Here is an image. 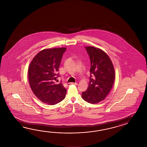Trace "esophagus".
I'll use <instances>...</instances> for the list:
<instances>
[{
  "label": "esophagus",
  "instance_id": "34e87169",
  "mask_svg": "<svg viewBox=\"0 0 147 147\" xmlns=\"http://www.w3.org/2000/svg\"><path fill=\"white\" fill-rule=\"evenodd\" d=\"M71 84H74V85H77V83H76V82H70V83H68V84H67V86H69L70 85H71Z\"/></svg>",
  "mask_w": 147,
  "mask_h": 147
}]
</instances>
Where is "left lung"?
<instances>
[{"label":"left lung","mask_w":147,"mask_h":147,"mask_svg":"<svg viewBox=\"0 0 147 147\" xmlns=\"http://www.w3.org/2000/svg\"><path fill=\"white\" fill-rule=\"evenodd\" d=\"M90 60V81L82 97L88 102L97 103L108 96L115 81V73L111 60L106 53L97 48L85 47Z\"/></svg>","instance_id":"8db88e82"}]
</instances>
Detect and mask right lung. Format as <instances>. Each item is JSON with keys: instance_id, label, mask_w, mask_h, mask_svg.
<instances>
[{"instance_id": "1", "label": "right lung", "mask_w": 147, "mask_h": 147, "mask_svg": "<svg viewBox=\"0 0 147 147\" xmlns=\"http://www.w3.org/2000/svg\"><path fill=\"white\" fill-rule=\"evenodd\" d=\"M66 48L46 49L37 53L28 69V78L31 90L44 103L54 105L63 100L66 88L61 82L55 84L60 77L58 71Z\"/></svg>"}]
</instances>
